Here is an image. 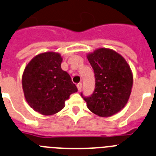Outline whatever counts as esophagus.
I'll use <instances>...</instances> for the list:
<instances>
[{
  "instance_id": "34e87169",
  "label": "esophagus",
  "mask_w": 156,
  "mask_h": 156,
  "mask_svg": "<svg viewBox=\"0 0 156 156\" xmlns=\"http://www.w3.org/2000/svg\"><path fill=\"white\" fill-rule=\"evenodd\" d=\"M77 88H78V91L81 90V88H82V83H81V82H80V83L77 84Z\"/></svg>"
}]
</instances>
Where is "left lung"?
Instances as JSON below:
<instances>
[{
    "mask_svg": "<svg viewBox=\"0 0 156 156\" xmlns=\"http://www.w3.org/2000/svg\"><path fill=\"white\" fill-rule=\"evenodd\" d=\"M93 68L95 87L89 97L84 98L91 112L109 117L127 104L133 86V74L126 60L114 50L99 48L87 54ZM82 95V94H81Z\"/></svg>",
    "mask_w": 156,
    "mask_h": 156,
    "instance_id": "obj_1",
    "label": "left lung"
}]
</instances>
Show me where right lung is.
Returning a JSON list of instances; mask_svg holds the SVG:
<instances>
[{"instance_id":"right-lung-1","label":"right lung","mask_w":156,"mask_h":156,"mask_svg":"<svg viewBox=\"0 0 156 156\" xmlns=\"http://www.w3.org/2000/svg\"><path fill=\"white\" fill-rule=\"evenodd\" d=\"M62 61L59 53H42L29 61L22 74V89L28 104L44 116L61 111L71 94L78 92L68 73L61 69Z\"/></svg>"}]
</instances>
